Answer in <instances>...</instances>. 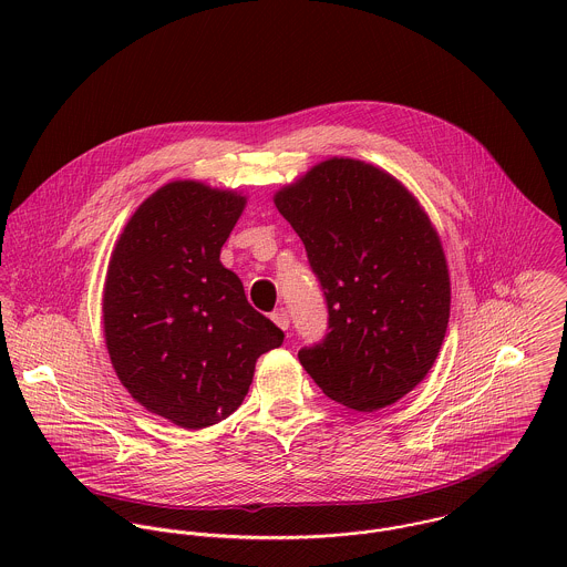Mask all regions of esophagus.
Returning <instances> with one entry per match:
<instances>
[{
  "instance_id": "34e87169",
  "label": "esophagus",
  "mask_w": 567,
  "mask_h": 567,
  "mask_svg": "<svg viewBox=\"0 0 567 567\" xmlns=\"http://www.w3.org/2000/svg\"><path fill=\"white\" fill-rule=\"evenodd\" d=\"M270 319H272V323L277 324V327H281L284 331L290 327V317H288V312H286L284 308L275 310V312L270 315Z\"/></svg>"
}]
</instances>
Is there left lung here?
Listing matches in <instances>:
<instances>
[{
  "instance_id": "left-lung-1",
  "label": "left lung",
  "mask_w": 567,
  "mask_h": 567,
  "mask_svg": "<svg viewBox=\"0 0 567 567\" xmlns=\"http://www.w3.org/2000/svg\"><path fill=\"white\" fill-rule=\"evenodd\" d=\"M306 244L329 312L299 360L324 395L375 412L432 369L450 321L443 244L419 200L378 165L331 157L275 194Z\"/></svg>"
}]
</instances>
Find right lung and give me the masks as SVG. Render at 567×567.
<instances>
[{
    "mask_svg": "<svg viewBox=\"0 0 567 567\" xmlns=\"http://www.w3.org/2000/svg\"><path fill=\"white\" fill-rule=\"evenodd\" d=\"M244 207L234 189L165 183L135 209L109 259L102 324L111 364L135 402L185 430L236 412L257 358L284 342L220 261Z\"/></svg>",
    "mask_w": 567,
    "mask_h": 567,
    "instance_id": "add662e5",
    "label": "right lung"
}]
</instances>
